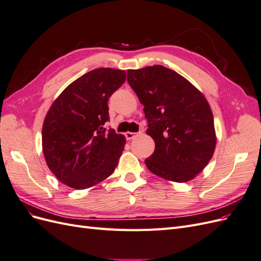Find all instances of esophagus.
<instances>
[{"instance_id":"esophagus-1","label":"esophagus","mask_w":261,"mask_h":261,"mask_svg":"<svg viewBox=\"0 0 261 261\" xmlns=\"http://www.w3.org/2000/svg\"><path fill=\"white\" fill-rule=\"evenodd\" d=\"M136 136V133H132V132H127V133H125V137H126V139L127 140H130V139H133L134 137Z\"/></svg>"}]
</instances>
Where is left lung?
<instances>
[{
	"mask_svg": "<svg viewBox=\"0 0 261 261\" xmlns=\"http://www.w3.org/2000/svg\"><path fill=\"white\" fill-rule=\"evenodd\" d=\"M127 82L144 106L154 151L145 163L164 179L185 183L209 163L216 148L213 115L203 94L162 65L129 69Z\"/></svg>",
	"mask_w": 261,
	"mask_h": 261,
	"instance_id": "left-lung-1",
	"label": "left lung"
}]
</instances>
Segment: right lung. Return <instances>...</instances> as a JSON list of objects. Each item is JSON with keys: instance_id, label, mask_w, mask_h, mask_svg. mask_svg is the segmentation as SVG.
I'll use <instances>...</instances> for the list:
<instances>
[{"instance_id": "1", "label": "right lung", "mask_w": 261, "mask_h": 261, "mask_svg": "<svg viewBox=\"0 0 261 261\" xmlns=\"http://www.w3.org/2000/svg\"><path fill=\"white\" fill-rule=\"evenodd\" d=\"M125 70L97 68L67 86L53 102L42 127L46 164L75 189L97 185L112 174L125 137L105 128L109 98L125 83Z\"/></svg>"}]
</instances>
